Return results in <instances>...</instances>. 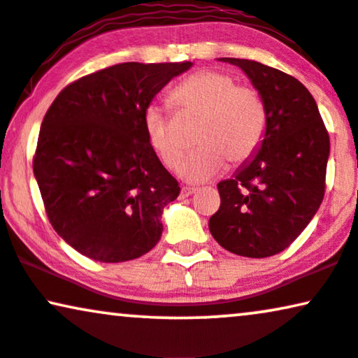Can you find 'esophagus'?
Listing matches in <instances>:
<instances>
[{"label":"esophagus","mask_w":358,"mask_h":358,"mask_svg":"<svg viewBox=\"0 0 358 358\" xmlns=\"http://www.w3.org/2000/svg\"><path fill=\"white\" fill-rule=\"evenodd\" d=\"M198 189L196 188H189V187H183L182 188V196L185 198V196H189V194H193V193H196Z\"/></svg>","instance_id":"esophagus-1"}]
</instances>
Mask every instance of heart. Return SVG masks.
<instances>
[{
  "mask_svg": "<svg viewBox=\"0 0 358 358\" xmlns=\"http://www.w3.org/2000/svg\"><path fill=\"white\" fill-rule=\"evenodd\" d=\"M178 115H201L196 143L200 145L182 165V176L201 183L220 175L228 165L243 164L255 155L264 137L268 110L261 94L251 85H239L223 71H198L170 94ZM143 129L153 153L166 169H178L183 138L175 120L157 103L143 112Z\"/></svg>",
  "mask_w": 358,
  "mask_h": 358,
  "instance_id": "obj_1",
  "label": "heart"
}]
</instances>
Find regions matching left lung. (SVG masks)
Masks as SVG:
<instances>
[{
    "label": "left lung",
    "instance_id": "1",
    "mask_svg": "<svg viewBox=\"0 0 358 358\" xmlns=\"http://www.w3.org/2000/svg\"><path fill=\"white\" fill-rule=\"evenodd\" d=\"M220 61L250 78L268 124L251 160L218 183L221 205L208 226L234 255L274 256L304 231L324 200L329 134L314 97L296 78L250 59Z\"/></svg>",
    "mask_w": 358,
    "mask_h": 358
}]
</instances>
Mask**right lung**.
<instances>
[{
  "instance_id": "1",
  "label": "right lung",
  "mask_w": 358,
  "mask_h": 358,
  "mask_svg": "<svg viewBox=\"0 0 358 358\" xmlns=\"http://www.w3.org/2000/svg\"><path fill=\"white\" fill-rule=\"evenodd\" d=\"M192 62H124L59 92L33 160L52 228L101 262L140 257L160 241L164 208L180 194L148 145L143 112Z\"/></svg>"
}]
</instances>
